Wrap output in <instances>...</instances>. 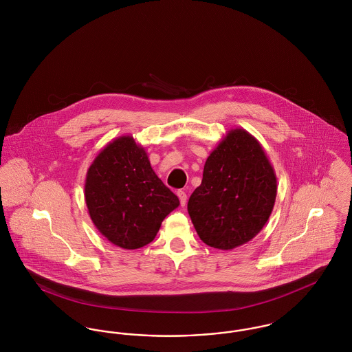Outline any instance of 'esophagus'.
Wrapping results in <instances>:
<instances>
[{"mask_svg": "<svg viewBox=\"0 0 352 352\" xmlns=\"http://www.w3.org/2000/svg\"><path fill=\"white\" fill-rule=\"evenodd\" d=\"M177 195H178V198H179V201H181V206H184L186 204V201H187V194L184 192V190H178L177 191Z\"/></svg>", "mask_w": 352, "mask_h": 352, "instance_id": "1", "label": "esophagus"}]
</instances>
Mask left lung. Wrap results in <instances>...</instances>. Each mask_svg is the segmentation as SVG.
Segmentation results:
<instances>
[{
    "label": "left lung",
    "instance_id": "8db88e82",
    "mask_svg": "<svg viewBox=\"0 0 352 352\" xmlns=\"http://www.w3.org/2000/svg\"><path fill=\"white\" fill-rule=\"evenodd\" d=\"M276 195L277 178L265 151L250 132L236 128L208 155L187 210L203 243L230 251L263 230Z\"/></svg>",
    "mask_w": 352,
    "mask_h": 352
}]
</instances>
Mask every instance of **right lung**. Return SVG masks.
<instances>
[{
	"instance_id": "right-lung-1",
	"label": "right lung",
	"mask_w": 352,
	"mask_h": 352,
	"mask_svg": "<svg viewBox=\"0 0 352 352\" xmlns=\"http://www.w3.org/2000/svg\"><path fill=\"white\" fill-rule=\"evenodd\" d=\"M84 198L98 231L122 250L151 243L179 206L133 135L118 137L101 149L87 170Z\"/></svg>"
}]
</instances>
